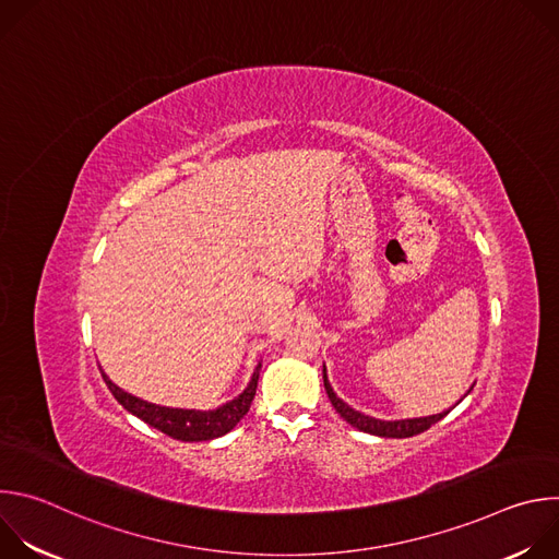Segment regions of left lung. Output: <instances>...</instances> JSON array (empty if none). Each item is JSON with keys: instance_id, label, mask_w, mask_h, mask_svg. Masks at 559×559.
<instances>
[{"instance_id": "1", "label": "left lung", "mask_w": 559, "mask_h": 559, "mask_svg": "<svg viewBox=\"0 0 559 559\" xmlns=\"http://www.w3.org/2000/svg\"><path fill=\"white\" fill-rule=\"evenodd\" d=\"M323 382H325V391L330 395V401L334 405V409L341 414L343 420H347L352 427H356L358 431L371 433V436H380V438H412L418 436L423 431H427L431 425H436L438 420H442L449 412L436 414V416H425V418H407V420H378L371 416H365L356 409H352L347 403H343L341 397L334 393L330 380H328V371L323 367ZM473 389V386H471ZM468 389V391H471ZM466 391V393H468Z\"/></svg>"}]
</instances>
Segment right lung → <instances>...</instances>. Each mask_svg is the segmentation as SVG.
<instances>
[{
  "label": "right lung",
  "mask_w": 559,
  "mask_h": 559,
  "mask_svg": "<svg viewBox=\"0 0 559 559\" xmlns=\"http://www.w3.org/2000/svg\"><path fill=\"white\" fill-rule=\"evenodd\" d=\"M259 371L261 362L257 365L250 384L241 395H236L234 401L210 409V412H197V409H173V407H162V405H152L147 401H141V397L119 389L104 371V380L110 389V393L117 397V403L128 409L132 416L141 418L150 427L158 429L162 433L181 440V442H201V440H214L231 431L241 418L250 412V405L257 395V384H259Z\"/></svg>",
  "instance_id": "add662e5"
}]
</instances>
